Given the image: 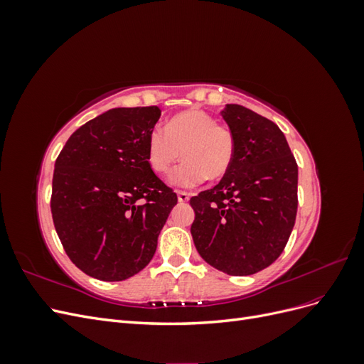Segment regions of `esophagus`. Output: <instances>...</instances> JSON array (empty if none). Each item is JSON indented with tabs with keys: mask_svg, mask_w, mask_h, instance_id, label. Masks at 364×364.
<instances>
[{
	"mask_svg": "<svg viewBox=\"0 0 364 364\" xmlns=\"http://www.w3.org/2000/svg\"><path fill=\"white\" fill-rule=\"evenodd\" d=\"M178 200H179L181 203L188 202V200H190V194L185 193V191H179V193H178Z\"/></svg>",
	"mask_w": 364,
	"mask_h": 364,
	"instance_id": "1",
	"label": "esophagus"
}]
</instances>
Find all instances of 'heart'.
<instances>
[{
	"mask_svg": "<svg viewBox=\"0 0 364 364\" xmlns=\"http://www.w3.org/2000/svg\"><path fill=\"white\" fill-rule=\"evenodd\" d=\"M185 159L170 176L178 188H194L208 178L222 179L235 159L234 132L218 124L214 115L190 109L168 119L165 129L155 127L147 138V161L151 170L167 174L181 158Z\"/></svg>",
	"mask_w": 364,
	"mask_h": 364,
	"instance_id": "b5f03b06",
	"label": "heart"
}]
</instances>
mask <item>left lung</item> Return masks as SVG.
I'll return each mask as SVG.
<instances>
[{
    "mask_svg": "<svg viewBox=\"0 0 364 364\" xmlns=\"http://www.w3.org/2000/svg\"><path fill=\"white\" fill-rule=\"evenodd\" d=\"M222 117L235 135V159L214 188L191 197V235L209 266L247 277L269 267L290 238L297 164L273 121L240 105H226Z\"/></svg>",
    "mask_w": 364,
    "mask_h": 364,
    "instance_id": "8db88e82",
    "label": "left lung"
}]
</instances>
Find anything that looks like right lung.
I'll list each match as a JSON object with an SVG mask.
<instances>
[{"label": "right lung", "instance_id": "right-lung-1", "mask_svg": "<svg viewBox=\"0 0 364 364\" xmlns=\"http://www.w3.org/2000/svg\"><path fill=\"white\" fill-rule=\"evenodd\" d=\"M158 106L115 107L77 129L54 164L51 214L70 259L100 281L144 269L178 196L153 173Z\"/></svg>", "mask_w": 364, "mask_h": 364}]
</instances>
